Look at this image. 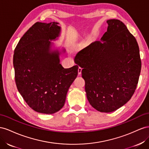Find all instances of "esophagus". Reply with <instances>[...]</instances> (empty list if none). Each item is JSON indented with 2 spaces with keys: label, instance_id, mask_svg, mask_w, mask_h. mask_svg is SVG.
<instances>
[{
  "label": "esophagus",
  "instance_id": "esophagus-1",
  "mask_svg": "<svg viewBox=\"0 0 149 149\" xmlns=\"http://www.w3.org/2000/svg\"><path fill=\"white\" fill-rule=\"evenodd\" d=\"M82 68L79 67V69H78V74H79V75L81 74V73H82Z\"/></svg>",
  "mask_w": 149,
  "mask_h": 149
}]
</instances>
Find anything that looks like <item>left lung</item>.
<instances>
[{"label": "left lung", "mask_w": 149, "mask_h": 149, "mask_svg": "<svg viewBox=\"0 0 149 149\" xmlns=\"http://www.w3.org/2000/svg\"><path fill=\"white\" fill-rule=\"evenodd\" d=\"M107 31L100 41L92 42L77 53L75 63L82 68L87 98L101 112H112L133 95L141 70L139 47L125 25L107 20Z\"/></svg>", "instance_id": "obj_1"}]
</instances>
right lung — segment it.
Returning <instances> with one entry per match:
<instances>
[{"label":"right lung","mask_w":149,"mask_h":149,"mask_svg":"<svg viewBox=\"0 0 149 149\" xmlns=\"http://www.w3.org/2000/svg\"><path fill=\"white\" fill-rule=\"evenodd\" d=\"M58 23L36 22L24 33L14 50L15 80L20 95L36 112L52 114L64 105L68 90L78 74V65L64 69L52 49L60 35Z\"/></svg>","instance_id":"right-lung-1"}]
</instances>
